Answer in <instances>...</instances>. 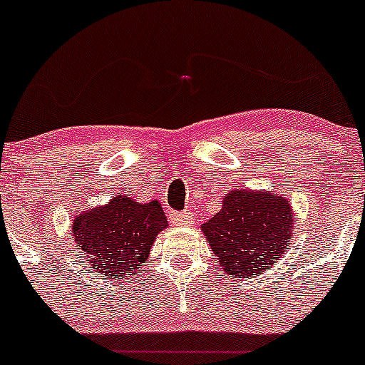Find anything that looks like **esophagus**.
Segmentation results:
<instances>
[{"label": "esophagus", "instance_id": "1", "mask_svg": "<svg viewBox=\"0 0 365 365\" xmlns=\"http://www.w3.org/2000/svg\"><path fill=\"white\" fill-rule=\"evenodd\" d=\"M169 220L175 226H189V224L194 222L192 215L189 212H171L169 213Z\"/></svg>", "mask_w": 365, "mask_h": 365}]
</instances>
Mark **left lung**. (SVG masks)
Listing matches in <instances>:
<instances>
[{
	"label": "left lung",
	"instance_id": "left-lung-1",
	"mask_svg": "<svg viewBox=\"0 0 365 365\" xmlns=\"http://www.w3.org/2000/svg\"><path fill=\"white\" fill-rule=\"evenodd\" d=\"M201 230L230 277H256L284 254L293 208L281 194L237 189Z\"/></svg>",
	"mask_w": 365,
	"mask_h": 365
}]
</instances>
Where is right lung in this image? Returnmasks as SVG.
Listing matches in <instances>:
<instances>
[{
  "mask_svg": "<svg viewBox=\"0 0 365 365\" xmlns=\"http://www.w3.org/2000/svg\"><path fill=\"white\" fill-rule=\"evenodd\" d=\"M165 226L168 219L159 201L138 203L120 194L106 206L79 213L72 233L90 261L88 270L123 279L141 274L157 235Z\"/></svg>",
  "mask_w": 365,
  "mask_h": 365,
  "instance_id": "add662e5",
  "label": "right lung"
}]
</instances>
